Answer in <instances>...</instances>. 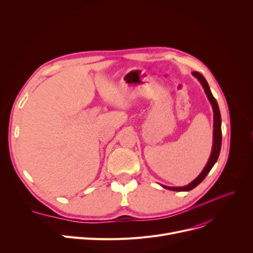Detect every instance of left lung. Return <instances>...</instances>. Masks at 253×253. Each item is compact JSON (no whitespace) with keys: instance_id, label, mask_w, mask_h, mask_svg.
Masks as SVG:
<instances>
[{"instance_id":"8db88e82","label":"left lung","mask_w":253,"mask_h":253,"mask_svg":"<svg viewBox=\"0 0 253 253\" xmlns=\"http://www.w3.org/2000/svg\"><path fill=\"white\" fill-rule=\"evenodd\" d=\"M193 75L200 81V83L202 84L204 91L206 93V95L210 101V103L212 104V109H213V113H214V123H213V147H212V152H211V156L209 158V161L207 163V165L205 166V168L203 169V171L201 172V174L199 175L195 180H193L190 184L185 185V187H166V185H163V188L167 189V190H171V191H178V192H182V191H191L194 188H196L199 183H201L203 181V179L206 177V175L209 173V171L211 170V168L213 167V165L215 164V162L217 161L219 153H220V148H221V118H220V113H219V109H218V104L215 100V98L212 95V93L210 91V88L208 86V83L206 82L205 78L198 72H193Z\"/></svg>"}]
</instances>
